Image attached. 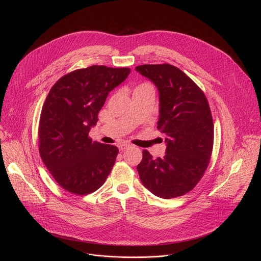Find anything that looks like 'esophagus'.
<instances>
[{
    "label": "esophagus",
    "mask_w": 261,
    "mask_h": 261,
    "mask_svg": "<svg viewBox=\"0 0 261 261\" xmlns=\"http://www.w3.org/2000/svg\"><path fill=\"white\" fill-rule=\"evenodd\" d=\"M130 146H131V144H130V143H127V142H123V143L119 144L120 151H124V150H126V148H128V147H130Z\"/></svg>",
    "instance_id": "esophagus-1"
}]
</instances>
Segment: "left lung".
Listing matches in <instances>:
<instances>
[{
	"instance_id": "1",
	"label": "left lung",
	"mask_w": 261,
	"mask_h": 261,
	"mask_svg": "<svg viewBox=\"0 0 261 261\" xmlns=\"http://www.w3.org/2000/svg\"><path fill=\"white\" fill-rule=\"evenodd\" d=\"M135 70L159 93L158 129L166 150L154 159L146 150L137 165L139 178L154 195L169 199L191 191L204 173L213 150L214 124L203 92L178 68L141 65Z\"/></svg>"
}]
</instances>
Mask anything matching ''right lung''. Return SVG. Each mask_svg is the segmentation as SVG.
Wrapping results in <instances>:
<instances>
[{"label":"right lung","mask_w":261,"mask_h":261,"mask_svg":"<svg viewBox=\"0 0 261 261\" xmlns=\"http://www.w3.org/2000/svg\"><path fill=\"white\" fill-rule=\"evenodd\" d=\"M129 74V68L91 66L67 74L50 89L40 116L39 152L65 190L95 192L110 173L119 148L92 141L89 132L108 94Z\"/></svg>","instance_id":"1"}]
</instances>
